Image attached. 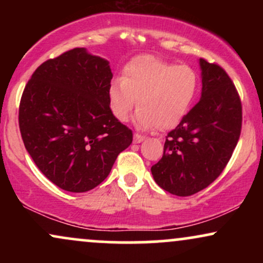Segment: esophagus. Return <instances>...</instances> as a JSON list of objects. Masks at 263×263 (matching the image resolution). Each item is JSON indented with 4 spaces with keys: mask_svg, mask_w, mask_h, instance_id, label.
Here are the masks:
<instances>
[{
    "mask_svg": "<svg viewBox=\"0 0 263 263\" xmlns=\"http://www.w3.org/2000/svg\"><path fill=\"white\" fill-rule=\"evenodd\" d=\"M142 141H144L143 136H141V135H138V134H135V136H134V142H135V143H141Z\"/></svg>",
    "mask_w": 263,
    "mask_h": 263,
    "instance_id": "34e87169",
    "label": "esophagus"
}]
</instances>
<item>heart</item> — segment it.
Instances as JSON below:
<instances>
[{"label": "heart", "instance_id": "obj_1", "mask_svg": "<svg viewBox=\"0 0 263 263\" xmlns=\"http://www.w3.org/2000/svg\"><path fill=\"white\" fill-rule=\"evenodd\" d=\"M198 90V75L188 65H174L152 55L129 60L121 79L108 87L114 116L126 121L137 100L135 122L140 128L161 131L176 127L188 112Z\"/></svg>", "mask_w": 263, "mask_h": 263}]
</instances>
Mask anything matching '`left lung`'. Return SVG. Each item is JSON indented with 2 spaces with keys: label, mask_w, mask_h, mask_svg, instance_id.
<instances>
[{
  "label": "left lung",
  "mask_w": 263,
  "mask_h": 263,
  "mask_svg": "<svg viewBox=\"0 0 263 263\" xmlns=\"http://www.w3.org/2000/svg\"><path fill=\"white\" fill-rule=\"evenodd\" d=\"M200 100L165 140L161 161L152 165L156 183L178 197L210 185L230 161L241 134L242 106L221 66L199 59Z\"/></svg>",
  "instance_id": "left-lung-1"
}]
</instances>
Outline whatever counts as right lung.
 <instances>
[{"label":"right lung","instance_id":"add662e5","mask_svg":"<svg viewBox=\"0 0 263 263\" xmlns=\"http://www.w3.org/2000/svg\"><path fill=\"white\" fill-rule=\"evenodd\" d=\"M111 79L106 59L74 48L39 65L22 93L18 121L27 152L66 192L98 186L132 143V131L108 104Z\"/></svg>","mask_w":263,"mask_h":263}]
</instances>
